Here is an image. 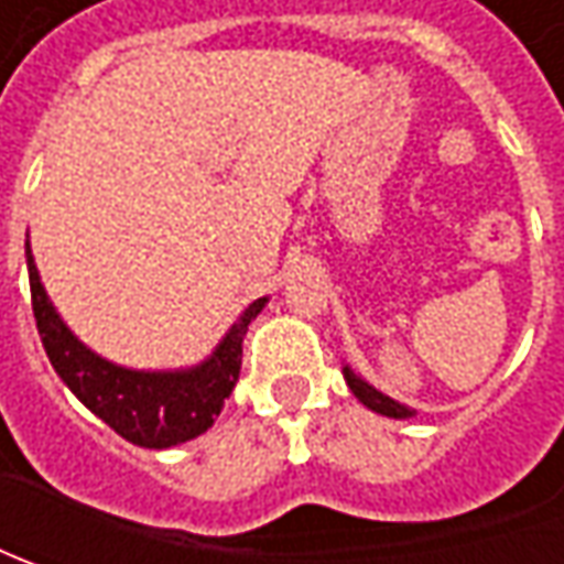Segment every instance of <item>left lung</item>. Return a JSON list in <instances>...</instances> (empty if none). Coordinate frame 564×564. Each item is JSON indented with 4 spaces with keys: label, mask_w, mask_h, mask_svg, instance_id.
<instances>
[{
    "label": "left lung",
    "mask_w": 564,
    "mask_h": 564,
    "mask_svg": "<svg viewBox=\"0 0 564 564\" xmlns=\"http://www.w3.org/2000/svg\"><path fill=\"white\" fill-rule=\"evenodd\" d=\"M341 373H345V382H348V389L358 395L360 404H367L370 411H377L382 417H395V421H404V417H414V411L408 408V404H401V401L389 399V395H382L379 389H373L367 379H360L351 367H341Z\"/></svg>",
    "instance_id": "left-lung-1"
}]
</instances>
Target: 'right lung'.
<instances>
[{
  "mask_svg": "<svg viewBox=\"0 0 564 564\" xmlns=\"http://www.w3.org/2000/svg\"><path fill=\"white\" fill-rule=\"evenodd\" d=\"M28 275L36 329L43 338L46 358L62 382L84 401L99 421L109 423L121 440L143 448H172L206 433L219 417L241 373V341L248 336L253 316L267 307V297H257L245 314L235 319L216 351L187 370H131L99 358L55 314L53 301L40 282L33 263L31 241Z\"/></svg>",
  "mask_w": 564,
  "mask_h": 564,
  "instance_id": "add662e5",
  "label": "right lung"
}]
</instances>
